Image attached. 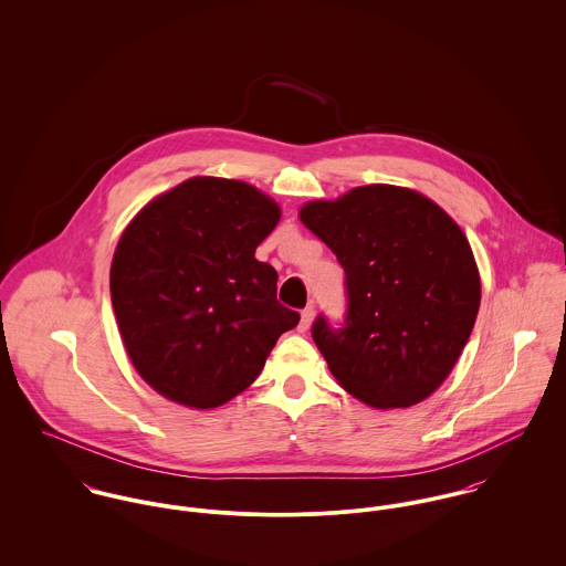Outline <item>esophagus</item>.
Listing matches in <instances>:
<instances>
[{
    "instance_id": "obj_1",
    "label": "esophagus",
    "mask_w": 566,
    "mask_h": 566,
    "mask_svg": "<svg viewBox=\"0 0 566 566\" xmlns=\"http://www.w3.org/2000/svg\"><path fill=\"white\" fill-rule=\"evenodd\" d=\"M314 314H316V312H314V307H305V310H303V314H301V324H298V328H301V331H307V328L312 326Z\"/></svg>"
}]
</instances>
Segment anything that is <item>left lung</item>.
<instances>
[{
  "mask_svg": "<svg viewBox=\"0 0 566 566\" xmlns=\"http://www.w3.org/2000/svg\"><path fill=\"white\" fill-rule=\"evenodd\" d=\"M346 274V318L312 326L331 375L373 407L427 399L453 370L480 312L471 243L429 198L395 185L355 187L301 209Z\"/></svg>",
  "mask_w": 566,
  "mask_h": 566,
  "instance_id": "left-lung-1",
  "label": "left lung"
}]
</instances>
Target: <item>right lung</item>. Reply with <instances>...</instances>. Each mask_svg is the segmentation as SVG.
<instances>
[{"label":"right lung","instance_id":"obj_1","mask_svg":"<svg viewBox=\"0 0 566 566\" xmlns=\"http://www.w3.org/2000/svg\"><path fill=\"white\" fill-rule=\"evenodd\" d=\"M279 218L252 185L198 176L146 205L119 238L115 318L133 366L165 399L231 401L301 321L276 301V270L254 259Z\"/></svg>","mask_w":566,"mask_h":566}]
</instances>
